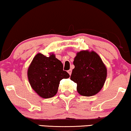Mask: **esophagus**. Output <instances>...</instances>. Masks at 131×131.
<instances>
[{"label":"esophagus","mask_w":131,"mask_h":131,"mask_svg":"<svg viewBox=\"0 0 131 131\" xmlns=\"http://www.w3.org/2000/svg\"><path fill=\"white\" fill-rule=\"evenodd\" d=\"M67 72H68V73H69V74L70 75H71V72H72V70H71V69H70V70H69L67 71Z\"/></svg>","instance_id":"1"}]
</instances>
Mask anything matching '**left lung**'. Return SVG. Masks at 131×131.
<instances>
[{
	"label": "left lung",
	"mask_w": 131,
	"mask_h": 131,
	"mask_svg": "<svg viewBox=\"0 0 131 131\" xmlns=\"http://www.w3.org/2000/svg\"><path fill=\"white\" fill-rule=\"evenodd\" d=\"M70 79L77 83V91L85 96H93L103 88L107 78L105 64L95 52L88 50L77 53Z\"/></svg>",
	"instance_id": "8db88e82"
}]
</instances>
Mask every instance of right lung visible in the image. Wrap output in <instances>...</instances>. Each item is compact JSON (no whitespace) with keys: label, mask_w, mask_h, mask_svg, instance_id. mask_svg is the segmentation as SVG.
<instances>
[{"label":"right lung","mask_w":131,"mask_h":131,"mask_svg":"<svg viewBox=\"0 0 131 131\" xmlns=\"http://www.w3.org/2000/svg\"><path fill=\"white\" fill-rule=\"evenodd\" d=\"M27 76L36 93L41 98H49L57 94L61 80L70 75L63 70L62 62L53 53L49 57L38 53L28 68Z\"/></svg>","instance_id":"1"}]
</instances>
